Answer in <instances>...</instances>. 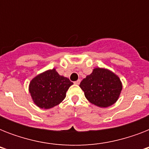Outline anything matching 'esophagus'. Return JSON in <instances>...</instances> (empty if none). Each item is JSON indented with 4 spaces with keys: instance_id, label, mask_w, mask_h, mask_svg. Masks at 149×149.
Instances as JSON below:
<instances>
[{
    "instance_id": "obj_1",
    "label": "esophagus",
    "mask_w": 149,
    "mask_h": 149,
    "mask_svg": "<svg viewBox=\"0 0 149 149\" xmlns=\"http://www.w3.org/2000/svg\"><path fill=\"white\" fill-rule=\"evenodd\" d=\"M79 83H80V79H78V80H77V81L74 82V84H77V85H79Z\"/></svg>"
}]
</instances>
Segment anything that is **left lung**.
Wrapping results in <instances>:
<instances>
[{"mask_svg":"<svg viewBox=\"0 0 149 149\" xmlns=\"http://www.w3.org/2000/svg\"><path fill=\"white\" fill-rule=\"evenodd\" d=\"M85 97L100 107L111 106L120 96L122 84L119 77L110 70L95 68L79 84Z\"/></svg>","mask_w":149,"mask_h":149,"instance_id":"1","label":"left lung"}]
</instances>
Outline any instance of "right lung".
Listing matches in <instances>:
<instances>
[{"instance_id":"add662e5","label":"right lung","mask_w":149,"mask_h":149,"mask_svg":"<svg viewBox=\"0 0 149 149\" xmlns=\"http://www.w3.org/2000/svg\"><path fill=\"white\" fill-rule=\"evenodd\" d=\"M72 84L68 78L52 69L35 77L29 84V92L37 106L49 109L65 99L66 91Z\"/></svg>"}]
</instances>
